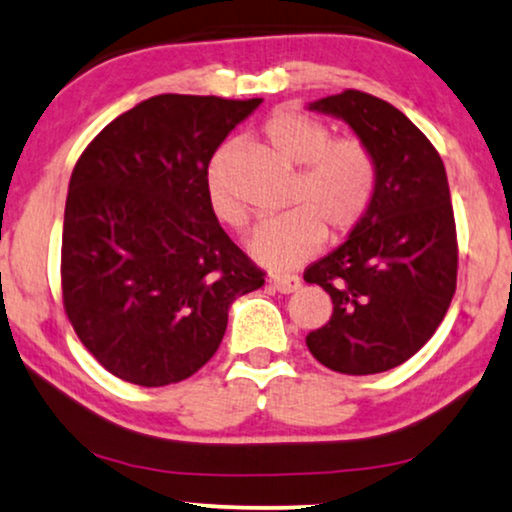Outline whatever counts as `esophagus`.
Returning a JSON list of instances; mask_svg holds the SVG:
<instances>
[{
	"label": "esophagus",
	"mask_w": 512,
	"mask_h": 512,
	"mask_svg": "<svg viewBox=\"0 0 512 512\" xmlns=\"http://www.w3.org/2000/svg\"><path fill=\"white\" fill-rule=\"evenodd\" d=\"M270 285H273L277 292L292 294L301 287V277L292 273H273L270 275Z\"/></svg>",
	"instance_id": "esophagus-1"
}]
</instances>
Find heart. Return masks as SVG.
<instances>
[{
  "instance_id": "b5f03b06",
  "label": "heart",
  "mask_w": 512,
  "mask_h": 512,
  "mask_svg": "<svg viewBox=\"0 0 512 512\" xmlns=\"http://www.w3.org/2000/svg\"><path fill=\"white\" fill-rule=\"evenodd\" d=\"M261 135L280 159L301 166L285 216L263 223L251 237V254L275 268L299 266L325 244L351 235L368 216L377 192V163L358 137H332L323 121L304 111L280 109L263 121ZM227 149L206 170V199L220 223L242 230L244 208L225 182Z\"/></svg>"
}]
</instances>
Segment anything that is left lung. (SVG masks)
Instances as JSON below:
<instances>
[{
	"label": "left lung",
	"instance_id": "obj_1",
	"mask_svg": "<svg viewBox=\"0 0 512 512\" xmlns=\"http://www.w3.org/2000/svg\"><path fill=\"white\" fill-rule=\"evenodd\" d=\"M344 118L377 163V192L342 246L306 268L332 299L330 320L306 337L325 368L375 375L418 353L449 311L458 237L444 161L403 113L368 92L311 104Z\"/></svg>",
	"mask_w": 512,
	"mask_h": 512
}]
</instances>
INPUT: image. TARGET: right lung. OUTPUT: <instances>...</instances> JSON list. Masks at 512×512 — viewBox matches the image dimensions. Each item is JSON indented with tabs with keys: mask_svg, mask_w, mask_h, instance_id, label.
<instances>
[{
	"mask_svg": "<svg viewBox=\"0 0 512 512\" xmlns=\"http://www.w3.org/2000/svg\"><path fill=\"white\" fill-rule=\"evenodd\" d=\"M263 99L159 94L87 144L68 185L63 311L111 375L166 387L218 351L227 308L263 285L206 199L216 149Z\"/></svg>",
	"mask_w": 512,
	"mask_h": 512,
	"instance_id": "right-lung-1",
	"label": "right lung"
}]
</instances>
